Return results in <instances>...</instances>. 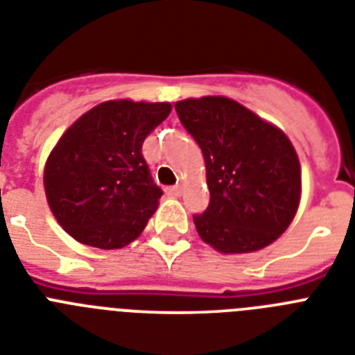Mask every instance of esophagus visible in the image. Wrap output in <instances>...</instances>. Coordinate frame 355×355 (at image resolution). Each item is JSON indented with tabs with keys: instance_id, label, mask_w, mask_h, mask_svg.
Instances as JSON below:
<instances>
[{
	"instance_id": "1",
	"label": "esophagus",
	"mask_w": 355,
	"mask_h": 355,
	"mask_svg": "<svg viewBox=\"0 0 355 355\" xmlns=\"http://www.w3.org/2000/svg\"><path fill=\"white\" fill-rule=\"evenodd\" d=\"M166 194H168V196H174V198H178V196H181V187H180V184H174V187H168V189H166Z\"/></svg>"
}]
</instances>
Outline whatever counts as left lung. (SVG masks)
I'll return each instance as SVG.
<instances>
[{"label": "left lung", "mask_w": 355, "mask_h": 355, "mask_svg": "<svg viewBox=\"0 0 355 355\" xmlns=\"http://www.w3.org/2000/svg\"><path fill=\"white\" fill-rule=\"evenodd\" d=\"M175 112L207 166L210 203L194 216L201 239L223 254L276 241L301 198L300 159L285 132L221 96L178 101Z\"/></svg>", "instance_id": "obj_1"}]
</instances>
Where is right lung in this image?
<instances>
[{
  "mask_svg": "<svg viewBox=\"0 0 355 355\" xmlns=\"http://www.w3.org/2000/svg\"><path fill=\"white\" fill-rule=\"evenodd\" d=\"M171 110V103L105 101L61 136L43 181L54 218L76 241L112 250L143 232L163 196L143 141Z\"/></svg>",
  "mask_w": 355,
  "mask_h": 355,
  "instance_id": "1",
  "label": "right lung"
}]
</instances>
